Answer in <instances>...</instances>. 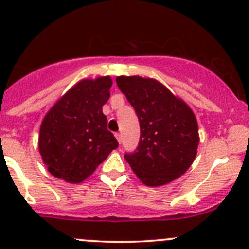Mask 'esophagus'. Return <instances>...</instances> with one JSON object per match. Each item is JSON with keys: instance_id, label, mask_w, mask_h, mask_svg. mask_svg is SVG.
<instances>
[{"instance_id": "34e87169", "label": "esophagus", "mask_w": 249, "mask_h": 249, "mask_svg": "<svg viewBox=\"0 0 249 249\" xmlns=\"http://www.w3.org/2000/svg\"><path fill=\"white\" fill-rule=\"evenodd\" d=\"M115 137H117L118 142H119V143H122V135H120L119 132H117V134H115Z\"/></svg>"}]
</instances>
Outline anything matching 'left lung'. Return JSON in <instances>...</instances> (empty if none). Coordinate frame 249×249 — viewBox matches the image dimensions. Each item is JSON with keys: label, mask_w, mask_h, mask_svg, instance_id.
I'll use <instances>...</instances> for the list:
<instances>
[{"label": "left lung", "mask_w": 249, "mask_h": 249, "mask_svg": "<svg viewBox=\"0 0 249 249\" xmlns=\"http://www.w3.org/2000/svg\"><path fill=\"white\" fill-rule=\"evenodd\" d=\"M117 85L136 112L140 141L124 158L149 187L167 184L193 164L199 129L192 109L155 79L118 77Z\"/></svg>", "instance_id": "left-lung-1"}]
</instances>
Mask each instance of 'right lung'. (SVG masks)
Segmentation results:
<instances>
[{
	"mask_svg": "<svg viewBox=\"0 0 249 249\" xmlns=\"http://www.w3.org/2000/svg\"><path fill=\"white\" fill-rule=\"evenodd\" d=\"M110 87L109 77L82 80L48 112L41 125L38 148L54 177L69 183L83 182L118 148L102 113Z\"/></svg>",
	"mask_w": 249,
	"mask_h": 249,
	"instance_id": "add662e5",
	"label": "right lung"
}]
</instances>
